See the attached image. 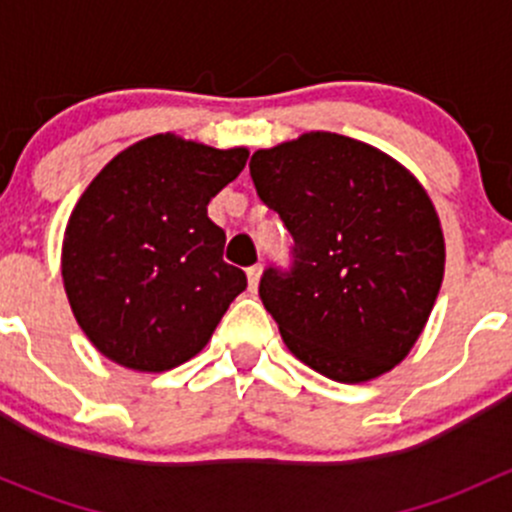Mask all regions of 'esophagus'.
Wrapping results in <instances>:
<instances>
[{"mask_svg": "<svg viewBox=\"0 0 512 512\" xmlns=\"http://www.w3.org/2000/svg\"><path fill=\"white\" fill-rule=\"evenodd\" d=\"M260 277H262V265L247 267V285H250V289H257V285H260Z\"/></svg>", "mask_w": 512, "mask_h": 512, "instance_id": "esophagus-1", "label": "esophagus"}]
</instances>
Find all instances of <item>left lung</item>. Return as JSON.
Listing matches in <instances>:
<instances>
[{
	"label": "left lung",
	"mask_w": 512,
	"mask_h": 512,
	"mask_svg": "<svg viewBox=\"0 0 512 512\" xmlns=\"http://www.w3.org/2000/svg\"><path fill=\"white\" fill-rule=\"evenodd\" d=\"M250 175L294 240L289 270L260 280L289 352L342 384L394 369L426 327L446 262L421 183L379 148L327 131L257 151Z\"/></svg>",
	"instance_id": "obj_1"
}]
</instances>
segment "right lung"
Returning a JSON list of instances; mask_svg holds the SVG:
<instances>
[{
	"instance_id": "right-lung-1",
	"label": "right lung",
	"mask_w": 512,
	"mask_h": 512,
	"mask_svg": "<svg viewBox=\"0 0 512 512\" xmlns=\"http://www.w3.org/2000/svg\"><path fill=\"white\" fill-rule=\"evenodd\" d=\"M247 148L158 133L118 153L76 203L61 277L76 322L116 364L168 371L213 337L247 287L223 260L208 203L240 175Z\"/></svg>"
}]
</instances>
